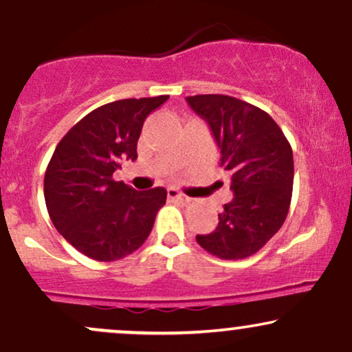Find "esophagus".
<instances>
[{
    "label": "esophagus",
    "instance_id": "34e87169",
    "mask_svg": "<svg viewBox=\"0 0 352 352\" xmlns=\"http://www.w3.org/2000/svg\"><path fill=\"white\" fill-rule=\"evenodd\" d=\"M167 197L170 201H182V204H187V201L190 200L188 197H185L184 193H180L179 190H175V188H168Z\"/></svg>",
    "mask_w": 352,
    "mask_h": 352
}]
</instances>
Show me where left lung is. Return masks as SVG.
<instances>
[{"instance_id":"left-lung-1","label":"left lung","mask_w":352,"mask_h":352,"mask_svg":"<svg viewBox=\"0 0 352 352\" xmlns=\"http://www.w3.org/2000/svg\"><path fill=\"white\" fill-rule=\"evenodd\" d=\"M187 102L212 129L235 195L218 213L215 232L197 235V241L221 260H243L285 223L293 195L292 145L272 117L245 100L200 94Z\"/></svg>"}]
</instances>
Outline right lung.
<instances>
[{"mask_svg": "<svg viewBox=\"0 0 352 352\" xmlns=\"http://www.w3.org/2000/svg\"><path fill=\"white\" fill-rule=\"evenodd\" d=\"M168 96L120 99L79 120L60 139L44 175V200L56 230L98 261L122 260L144 245L167 190L137 192L112 179L137 159L144 120Z\"/></svg>", "mask_w": 352, "mask_h": 352, "instance_id": "obj_1", "label": "right lung"}]
</instances>
